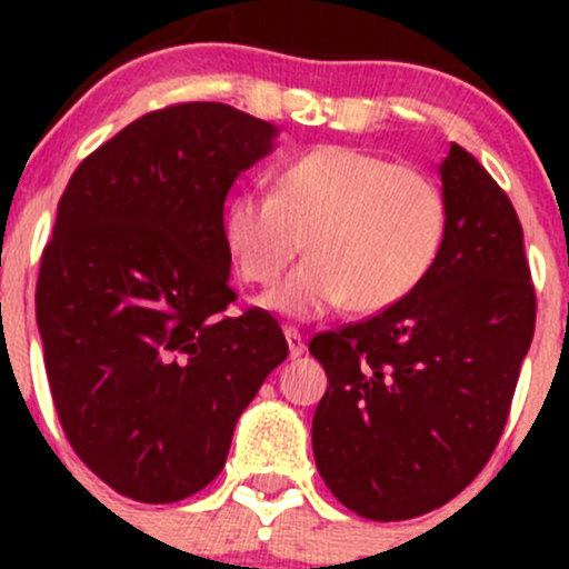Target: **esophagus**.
Returning <instances> with one entry per match:
<instances>
[{
    "mask_svg": "<svg viewBox=\"0 0 569 569\" xmlns=\"http://www.w3.org/2000/svg\"><path fill=\"white\" fill-rule=\"evenodd\" d=\"M283 336H286V341H289L291 358H300V355L306 352V338H302V332L297 330V327H286Z\"/></svg>",
    "mask_w": 569,
    "mask_h": 569,
    "instance_id": "34e87169",
    "label": "esophagus"
}]
</instances>
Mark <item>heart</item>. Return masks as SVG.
I'll use <instances>...</instances> for the list:
<instances>
[{"label": "heart", "instance_id": "obj_1", "mask_svg": "<svg viewBox=\"0 0 569 569\" xmlns=\"http://www.w3.org/2000/svg\"><path fill=\"white\" fill-rule=\"evenodd\" d=\"M449 206L423 170L380 153L321 146L274 176L272 192L244 189L222 214L239 278L272 286L302 248L313 252L267 306L295 319L349 308L382 313L427 278L443 248Z\"/></svg>", "mask_w": 569, "mask_h": 569}]
</instances>
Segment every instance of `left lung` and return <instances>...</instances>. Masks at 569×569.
Wrapping results in <instances>:
<instances>
[{"mask_svg": "<svg viewBox=\"0 0 569 569\" xmlns=\"http://www.w3.org/2000/svg\"><path fill=\"white\" fill-rule=\"evenodd\" d=\"M443 248L399 306L317 332L327 371L313 457L332 496L369 520L443 507L507 427L537 295L512 200L462 146L443 164Z\"/></svg>", "mask_w": 569, "mask_h": 569, "instance_id": "1", "label": "left lung"}]
</instances>
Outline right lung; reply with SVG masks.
<instances>
[{
	"label": "right lung",
	"instance_id": "obj_1",
	"mask_svg": "<svg viewBox=\"0 0 569 569\" xmlns=\"http://www.w3.org/2000/svg\"><path fill=\"white\" fill-rule=\"evenodd\" d=\"M274 126L214 101L142 114L82 159L40 256L36 319L68 443L142 503L203 490L289 355L263 308L231 317L222 211Z\"/></svg>",
	"mask_w": 569,
	"mask_h": 569
}]
</instances>
